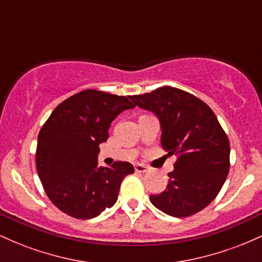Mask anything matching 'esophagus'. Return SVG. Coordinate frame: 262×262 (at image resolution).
<instances>
[{"label":"esophagus","instance_id":"1","mask_svg":"<svg viewBox=\"0 0 262 262\" xmlns=\"http://www.w3.org/2000/svg\"><path fill=\"white\" fill-rule=\"evenodd\" d=\"M134 169H135V171H137V172L144 173V172H146V171L149 170V167L145 166V165H143V164H137L134 166Z\"/></svg>","mask_w":262,"mask_h":262}]
</instances>
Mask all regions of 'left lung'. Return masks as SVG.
I'll list each match as a JSON object with an SVG mask.
<instances>
[{
  "instance_id": "1",
  "label": "left lung",
  "mask_w": 262,
  "mask_h": 262,
  "mask_svg": "<svg viewBox=\"0 0 262 262\" xmlns=\"http://www.w3.org/2000/svg\"><path fill=\"white\" fill-rule=\"evenodd\" d=\"M130 100L158 117L162 148L177 156L166 189L151 194L150 202L176 218L206 208L223 187L230 166L229 139L215 114L196 96L170 86Z\"/></svg>"
}]
</instances>
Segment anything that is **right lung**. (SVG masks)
Returning <instances> with one entry per match:
<instances>
[{"label": "right lung", "instance_id": "add662e5", "mask_svg": "<svg viewBox=\"0 0 262 262\" xmlns=\"http://www.w3.org/2000/svg\"><path fill=\"white\" fill-rule=\"evenodd\" d=\"M130 96L85 90L59 104L38 135V176L45 193L61 212L91 219L111 208L133 165L116 161L98 166L100 144L108 139L111 123L135 106Z\"/></svg>", "mask_w": 262, "mask_h": 262}]
</instances>
